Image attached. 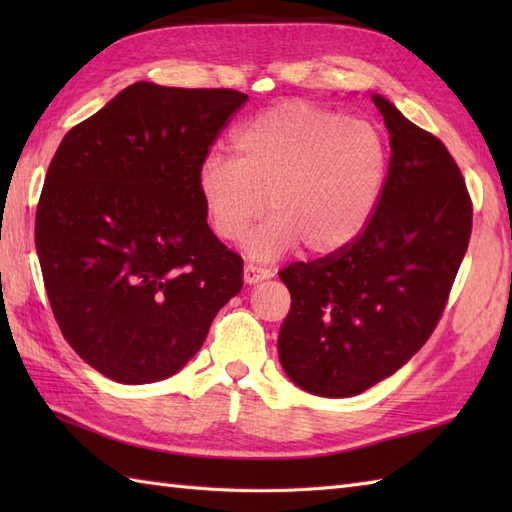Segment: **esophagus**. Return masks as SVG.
<instances>
[{
	"label": "esophagus",
	"mask_w": 512,
	"mask_h": 512,
	"mask_svg": "<svg viewBox=\"0 0 512 512\" xmlns=\"http://www.w3.org/2000/svg\"><path fill=\"white\" fill-rule=\"evenodd\" d=\"M270 277V270H266V268H262V266H257V264H246L244 266V281L246 284H259V281H264V279H268Z\"/></svg>",
	"instance_id": "esophagus-1"
}]
</instances>
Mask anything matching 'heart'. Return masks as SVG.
<instances>
[{
    "label": "heart",
    "mask_w": 512,
    "mask_h": 512,
    "mask_svg": "<svg viewBox=\"0 0 512 512\" xmlns=\"http://www.w3.org/2000/svg\"><path fill=\"white\" fill-rule=\"evenodd\" d=\"M235 160L209 154L200 195L213 233L246 239L248 253L275 259L299 242L330 255L358 239L378 206L389 167L383 134L328 107L288 101L255 116L235 134Z\"/></svg>",
    "instance_id": "heart-1"
}]
</instances>
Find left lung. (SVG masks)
I'll return each mask as SVG.
<instances>
[{"mask_svg": "<svg viewBox=\"0 0 512 512\" xmlns=\"http://www.w3.org/2000/svg\"><path fill=\"white\" fill-rule=\"evenodd\" d=\"M372 101L391 145L372 220L350 246L279 273L292 297L279 361L325 398L361 394L427 343L471 239L473 202L449 149L383 96Z\"/></svg>", "mask_w": 512, "mask_h": 512, "instance_id": "left-lung-1", "label": "left lung"}]
</instances>
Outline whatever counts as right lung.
Returning <instances> with one entry per match:
<instances>
[{"instance_id": "obj_1", "label": "right lung", "mask_w": 512, "mask_h": 512, "mask_svg": "<svg viewBox=\"0 0 512 512\" xmlns=\"http://www.w3.org/2000/svg\"><path fill=\"white\" fill-rule=\"evenodd\" d=\"M246 101L138 81L50 162L35 217L43 286L63 339L116 383L180 372L242 290V257L206 224L200 167Z\"/></svg>"}]
</instances>
